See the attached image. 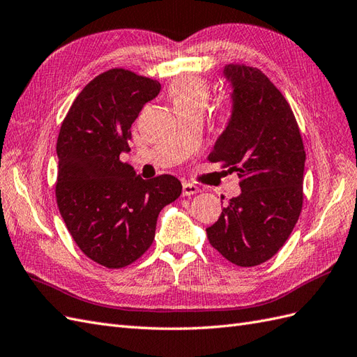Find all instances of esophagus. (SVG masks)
Instances as JSON below:
<instances>
[{
    "mask_svg": "<svg viewBox=\"0 0 357 357\" xmlns=\"http://www.w3.org/2000/svg\"><path fill=\"white\" fill-rule=\"evenodd\" d=\"M199 187L195 184H190V182H184L182 184V196H193L199 193Z\"/></svg>",
    "mask_w": 357,
    "mask_h": 357,
    "instance_id": "34e87169",
    "label": "esophagus"
}]
</instances>
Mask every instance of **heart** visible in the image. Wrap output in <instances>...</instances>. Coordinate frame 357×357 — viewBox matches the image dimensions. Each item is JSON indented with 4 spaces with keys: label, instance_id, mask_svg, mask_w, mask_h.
I'll use <instances>...</instances> for the list:
<instances>
[{
    "label": "heart",
    "instance_id": "heart-1",
    "mask_svg": "<svg viewBox=\"0 0 357 357\" xmlns=\"http://www.w3.org/2000/svg\"><path fill=\"white\" fill-rule=\"evenodd\" d=\"M208 95V84L196 77L178 78L169 87V96L176 109L185 107H205Z\"/></svg>",
    "mask_w": 357,
    "mask_h": 357
}]
</instances>
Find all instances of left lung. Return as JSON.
<instances>
[{"instance_id":"8db88e82","label":"left lung","mask_w":357,"mask_h":357,"mask_svg":"<svg viewBox=\"0 0 357 357\" xmlns=\"http://www.w3.org/2000/svg\"><path fill=\"white\" fill-rule=\"evenodd\" d=\"M231 116L209 161L238 172L241 193L206 227L213 248L240 267H255L279 252L303 205L306 153L287 99L257 68L226 65Z\"/></svg>"}]
</instances>
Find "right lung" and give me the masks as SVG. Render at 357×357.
Masks as SVG:
<instances>
[{
	"label": "right lung",
	"instance_id": "right-lung-1",
	"mask_svg": "<svg viewBox=\"0 0 357 357\" xmlns=\"http://www.w3.org/2000/svg\"><path fill=\"white\" fill-rule=\"evenodd\" d=\"M160 90L131 70H107L81 90L60 128V214L86 257L108 268L130 266L151 248L160 211L182 191L175 176L146 181L121 161L131 125Z\"/></svg>",
	"mask_w": 357,
	"mask_h": 357
}]
</instances>
